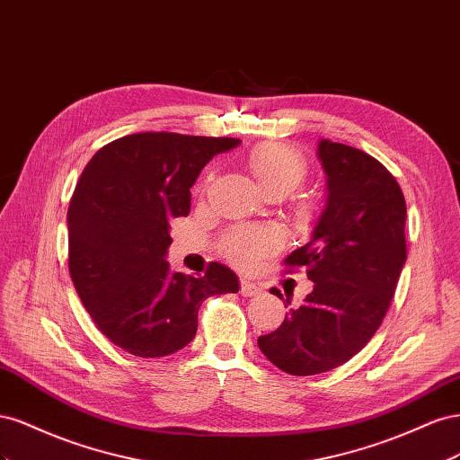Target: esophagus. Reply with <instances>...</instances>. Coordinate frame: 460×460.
<instances>
[{"instance_id":"obj_1","label":"esophagus","mask_w":460,"mask_h":460,"mask_svg":"<svg viewBox=\"0 0 460 460\" xmlns=\"http://www.w3.org/2000/svg\"><path fill=\"white\" fill-rule=\"evenodd\" d=\"M262 291V288L255 282H249V280H242V288H240V294L243 297H253V296H259Z\"/></svg>"}]
</instances>
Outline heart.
I'll return each instance as SVG.
<instances>
[{"label": "heart", "mask_w": 460, "mask_h": 460, "mask_svg": "<svg viewBox=\"0 0 460 460\" xmlns=\"http://www.w3.org/2000/svg\"><path fill=\"white\" fill-rule=\"evenodd\" d=\"M247 169L267 193L284 196L297 190L309 174V166L301 151L288 144L262 142L247 151ZM208 176L205 178V184ZM316 205L311 199L296 201V217L307 222L314 217ZM282 232L274 225H243L225 234L220 249L225 257L238 269L252 270L257 264L274 253L282 245Z\"/></svg>", "instance_id": "1"}]
</instances>
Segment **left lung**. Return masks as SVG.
<instances>
[{
  "mask_svg": "<svg viewBox=\"0 0 460 460\" xmlns=\"http://www.w3.org/2000/svg\"><path fill=\"white\" fill-rule=\"evenodd\" d=\"M318 157L328 174L326 208L311 242L284 259L288 272L305 267L314 288L280 328L259 338L264 357L291 376L328 372L363 349L407 261V205L394 174L368 153L330 140L320 142Z\"/></svg>",
  "mask_w": 460,
  "mask_h": 460,
  "instance_id": "1",
  "label": "left lung"
}]
</instances>
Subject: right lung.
I'll use <instances>...</instances> for the list:
<instances>
[{"mask_svg":"<svg viewBox=\"0 0 460 460\" xmlns=\"http://www.w3.org/2000/svg\"><path fill=\"white\" fill-rule=\"evenodd\" d=\"M238 137L140 132L103 146L68 203V272L93 324L120 349L155 358L186 347L201 303L238 294L228 267L203 276L171 272L169 222L190 213L203 166Z\"/></svg>","mask_w":460,"mask_h":460,"instance_id":"right-lung-1","label":"right lung"}]
</instances>
